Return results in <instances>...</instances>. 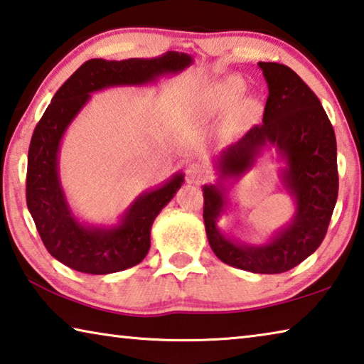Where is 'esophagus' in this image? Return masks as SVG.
<instances>
[{
	"label": "esophagus",
	"instance_id": "esophagus-1",
	"mask_svg": "<svg viewBox=\"0 0 364 364\" xmlns=\"http://www.w3.org/2000/svg\"><path fill=\"white\" fill-rule=\"evenodd\" d=\"M210 178L208 170L200 164H189L186 168V181L191 184H200Z\"/></svg>",
	"mask_w": 364,
	"mask_h": 364
}]
</instances>
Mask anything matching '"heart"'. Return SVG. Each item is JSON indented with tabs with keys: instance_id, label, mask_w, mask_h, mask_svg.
<instances>
[{
	"instance_id": "heart-1",
	"label": "heart",
	"mask_w": 364,
	"mask_h": 364,
	"mask_svg": "<svg viewBox=\"0 0 364 364\" xmlns=\"http://www.w3.org/2000/svg\"><path fill=\"white\" fill-rule=\"evenodd\" d=\"M225 88H226V90H230L231 93L237 95V93H241V90H242V85H241V82H237V80L231 78V80H228V82L225 83Z\"/></svg>"
}]
</instances>
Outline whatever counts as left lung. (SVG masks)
Wrapping results in <instances>:
<instances>
[{
	"mask_svg": "<svg viewBox=\"0 0 364 364\" xmlns=\"http://www.w3.org/2000/svg\"><path fill=\"white\" fill-rule=\"evenodd\" d=\"M268 85L263 123L213 159L217 184L204 186V223L208 244L221 262L260 274L292 269L323 242L338 193L337 144L316 95L287 65L258 63ZM263 146H276L285 167L280 177L294 200L291 221L264 245H244L218 228L229 200L224 183L255 164Z\"/></svg>",
	"mask_w": 364,
	"mask_h": 364,
	"instance_id": "left-lung-1",
	"label": "left lung"
}]
</instances>
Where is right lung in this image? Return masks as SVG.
<instances>
[{"label":"right lung","instance_id":"obj_1","mask_svg":"<svg viewBox=\"0 0 364 364\" xmlns=\"http://www.w3.org/2000/svg\"><path fill=\"white\" fill-rule=\"evenodd\" d=\"M191 64L189 54L176 51L152 59H90L53 96L30 141L27 207L45 247L65 267L80 273L109 274L143 262L151 247L154 220L184 181L183 173H175L162 186L144 191L117 225L83 223L73 215L59 178V151L67 128L88 104L91 93L112 86L156 83Z\"/></svg>","mask_w":364,"mask_h":364}]
</instances>
